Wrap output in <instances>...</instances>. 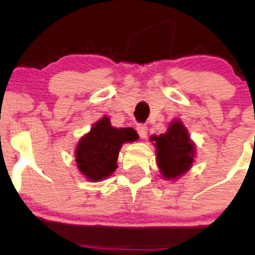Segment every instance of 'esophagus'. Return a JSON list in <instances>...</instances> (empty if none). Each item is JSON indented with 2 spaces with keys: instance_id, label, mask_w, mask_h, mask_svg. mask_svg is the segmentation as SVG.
<instances>
[{
  "instance_id": "esophagus-1",
  "label": "esophagus",
  "mask_w": 255,
  "mask_h": 255,
  "mask_svg": "<svg viewBox=\"0 0 255 255\" xmlns=\"http://www.w3.org/2000/svg\"><path fill=\"white\" fill-rule=\"evenodd\" d=\"M137 132L138 134H139V137L144 139V138H146V134H148V127H146L145 125H138Z\"/></svg>"
}]
</instances>
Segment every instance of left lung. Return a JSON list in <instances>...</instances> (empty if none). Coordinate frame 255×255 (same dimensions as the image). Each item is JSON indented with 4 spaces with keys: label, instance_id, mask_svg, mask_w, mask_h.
<instances>
[{
    "label": "left lung",
    "instance_id": "obj_1",
    "mask_svg": "<svg viewBox=\"0 0 255 255\" xmlns=\"http://www.w3.org/2000/svg\"><path fill=\"white\" fill-rule=\"evenodd\" d=\"M150 139L155 142L156 164L164 179H177L191 168L195 145L181 121H173L166 133L153 135Z\"/></svg>",
    "mask_w": 255,
    "mask_h": 255
}]
</instances>
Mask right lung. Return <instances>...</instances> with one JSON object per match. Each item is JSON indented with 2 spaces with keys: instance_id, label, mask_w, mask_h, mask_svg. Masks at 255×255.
Returning a JSON list of instances; mask_svg holds the SVG:
<instances>
[{
  "instance_id": "obj_1",
  "label": "right lung",
  "mask_w": 255,
  "mask_h": 255,
  "mask_svg": "<svg viewBox=\"0 0 255 255\" xmlns=\"http://www.w3.org/2000/svg\"><path fill=\"white\" fill-rule=\"evenodd\" d=\"M137 139L138 134L132 128H115L109 117L101 118L79 140L75 150L79 170L90 181L106 179L117 169L122 144Z\"/></svg>"
}]
</instances>
